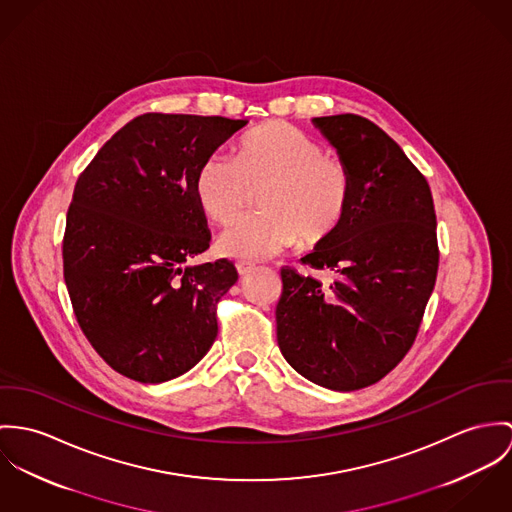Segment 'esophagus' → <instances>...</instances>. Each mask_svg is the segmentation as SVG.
<instances>
[{
  "mask_svg": "<svg viewBox=\"0 0 512 512\" xmlns=\"http://www.w3.org/2000/svg\"><path fill=\"white\" fill-rule=\"evenodd\" d=\"M235 267H237V273H239L241 277L249 275V273L255 269V265H253V263H249V261H237V263H235Z\"/></svg>",
  "mask_w": 512,
  "mask_h": 512,
  "instance_id": "obj_1",
  "label": "esophagus"
}]
</instances>
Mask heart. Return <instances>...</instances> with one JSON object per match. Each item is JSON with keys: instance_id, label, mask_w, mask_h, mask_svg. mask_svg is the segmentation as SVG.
Here are the masks:
<instances>
[{"instance_id": "obj_1", "label": "heart", "mask_w": 512, "mask_h": 512, "mask_svg": "<svg viewBox=\"0 0 512 512\" xmlns=\"http://www.w3.org/2000/svg\"><path fill=\"white\" fill-rule=\"evenodd\" d=\"M262 190L261 215L231 224L218 251L241 261H261L298 241L312 249L343 226L353 198V172L340 155L286 121H267L243 133L233 159L206 157L194 172L200 212L226 226L246 207L250 192Z\"/></svg>"}]
</instances>
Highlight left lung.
Here are the masks:
<instances>
[{
	"mask_svg": "<svg viewBox=\"0 0 512 512\" xmlns=\"http://www.w3.org/2000/svg\"><path fill=\"white\" fill-rule=\"evenodd\" d=\"M314 123L353 172V198L338 233L300 259L334 283L281 269L277 340L308 381L357 391L391 373L416 340L440 261L434 200L426 176L373 121Z\"/></svg>",
	"mask_w": 512,
	"mask_h": 512,
	"instance_id": "obj_1",
	"label": "left lung"
}]
</instances>
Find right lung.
Wrapping results in <instances>:
<instances>
[{
	"label": "right lung",
	"mask_w": 512,
	"mask_h": 512,
	"mask_svg": "<svg viewBox=\"0 0 512 512\" xmlns=\"http://www.w3.org/2000/svg\"><path fill=\"white\" fill-rule=\"evenodd\" d=\"M245 123L139 115L76 180L62 237L64 283L84 336L127 379L171 381L218 336V302L237 269L228 259L184 265L210 247L192 182Z\"/></svg>",
	"instance_id": "obj_1"
}]
</instances>
